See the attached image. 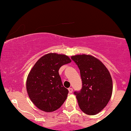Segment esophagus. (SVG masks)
<instances>
[{
    "instance_id": "1",
    "label": "esophagus",
    "mask_w": 131,
    "mask_h": 131,
    "mask_svg": "<svg viewBox=\"0 0 131 131\" xmlns=\"http://www.w3.org/2000/svg\"><path fill=\"white\" fill-rule=\"evenodd\" d=\"M68 89H69V91L70 93H72L73 92V88H69Z\"/></svg>"
}]
</instances>
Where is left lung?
Listing matches in <instances>:
<instances>
[{
  "label": "left lung",
  "instance_id": "left-lung-1",
  "mask_svg": "<svg viewBox=\"0 0 131 131\" xmlns=\"http://www.w3.org/2000/svg\"><path fill=\"white\" fill-rule=\"evenodd\" d=\"M71 60L80 70L82 89L75 91L80 108L94 115L106 106L112 96L113 82L110 73L99 60L89 55H77Z\"/></svg>",
  "mask_w": 131,
  "mask_h": 131
}]
</instances>
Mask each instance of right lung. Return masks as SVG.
Wrapping results in <instances>:
<instances>
[{"instance_id": "obj_1", "label": "right lung", "mask_w": 131, "mask_h": 131, "mask_svg": "<svg viewBox=\"0 0 131 131\" xmlns=\"http://www.w3.org/2000/svg\"><path fill=\"white\" fill-rule=\"evenodd\" d=\"M70 62L67 55L50 53L41 57L32 68L27 79V91L40 110L53 112L64 103L69 91L63 86L58 71Z\"/></svg>"}]
</instances>
